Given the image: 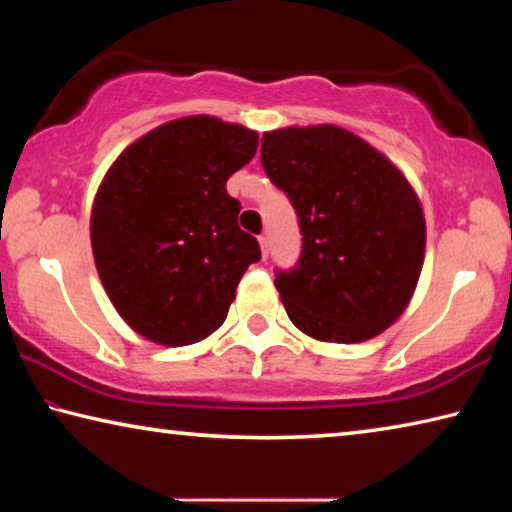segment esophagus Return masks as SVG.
I'll return each instance as SVG.
<instances>
[{
  "mask_svg": "<svg viewBox=\"0 0 512 512\" xmlns=\"http://www.w3.org/2000/svg\"><path fill=\"white\" fill-rule=\"evenodd\" d=\"M259 246H262V257L266 259L268 257V237L266 235L259 237Z\"/></svg>",
  "mask_w": 512,
  "mask_h": 512,
  "instance_id": "34e87169",
  "label": "esophagus"
}]
</instances>
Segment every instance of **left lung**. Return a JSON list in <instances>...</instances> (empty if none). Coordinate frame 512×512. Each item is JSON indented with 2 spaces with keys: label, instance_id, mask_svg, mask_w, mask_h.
Listing matches in <instances>:
<instances>
[{
  "label": "left lung",
  "instance_id": "1",
  "mask_svg": "<svg viewBox=\"0 0 512 512\" xmlns=\"http://www.w3.org/2000/svg\"><path fill=\"white\" fill-rule=\"evenodd\" d=\"M262 167L302 232L298 264L275 277L291 323L327 343H361L391 327L413 296L427 241L404 173L329 124L264 133Z\"/></svg>",
  "mask_w": 512,
  "mask_h": 512
}]
</instances>
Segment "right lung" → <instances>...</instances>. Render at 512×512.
Wrapping results in <instances>:
<instances>
[{"label":"right lung","mask_w":512,"mask_h":512,"mask_svg":"<svg viewBox=\"0 0 512 512\" xmlns=\"http://www.w3.org/2000/svg\"><path fill=\"white\" fill-rule=\"evenodd\" d=\"M259 137L207 115L146 133L119 155L92 205L94 264L119 316L160 345L203 341L223 325L262 253L225 192Z\"/></svg>","instance_id":"1"}]
</instances>
